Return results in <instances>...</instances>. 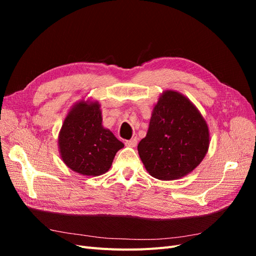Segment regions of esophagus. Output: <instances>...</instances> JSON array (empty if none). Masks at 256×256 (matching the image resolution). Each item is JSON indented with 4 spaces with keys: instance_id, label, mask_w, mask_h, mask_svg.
<instances>
[{
    "instance_id": "34e87169",
    "label": "esophagus",
    "mask_w": 256,
    "mask_h": 256,
    "mask_svg": "<svg viewBox=\"0 0 256 256\" xmlns=\"http://www.w3.org/2000/svg\"><path fill=\"white\" fill-rule=\"evenodd\" d=\"M136 143H138V138H131V140H129V141H126V146H128V147H136Z\"/></svg>"
}]
</instances>
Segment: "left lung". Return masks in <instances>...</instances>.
<instances>
[{
	"label": "left lung",
	"instance_id": "8db88e82",
	"mask_svg": "<svg viewBox=\"0 0 256 256\" xmlns=\"http://www.w3.org/2000/svg\"><path fill=\"white\" fill-rule=\"evenodd\" d=\"M209 143V128L198 108L182 92L168 90L154 106L138 152L150 176L175 180L190 174L203 161Z\"/></svg>",
	"mask_w": 256,
	"mask_h": 256
}]
</instances>
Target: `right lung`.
Here are the masks:
<instances>
[{
    "mask_svg": "<svg viewBox=\"0 0 256 256\" xmlns=\"http://www.w3.org/2000/svg\"><path fill=\"white\" fill-rule=\"evenodd\" d=\"M97 100L81 99L68 111L58 134V152L64 164L83 176H99L109 171L124 144L102 126Z\"/></svg>",
    "mask_w": 256,
    "mask_h": 256,
    "instance_id": "1",
    "label": "right lung"
}]
</instances>
